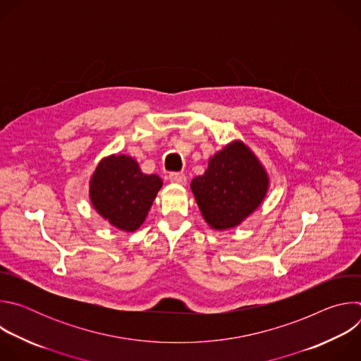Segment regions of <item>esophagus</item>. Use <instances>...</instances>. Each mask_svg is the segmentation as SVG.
I'll list each match as a JSON object with an SVG mask.
<instances>
[{
	"label": "esophagus",
	"mask_w": 361,
	"mask_h": 361,
	"mask_svg": "<svg viewBox=\"0 0 361 361\" xmlns=\"http://www.w3.org/2000/svg\"><path fill=\"white\" fill-rule=\"evenodd\" d=\"M169 178H170L171 183H177V184H185V181H187L185 174H184V173H180V171H173V173H170Z\"/></svg>",
	"instance_id": "34e87169"
}]
</instances>
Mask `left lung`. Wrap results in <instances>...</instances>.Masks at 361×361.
Instances as JSON below:
<instances>
[{
  "instance_id": "8db88e82",
  "label": "left lung",
  "mask_w": 361,
  "mask_h": 361,
  "mask_svg": "<svg viewBox=\"0 0 361 361\" xmlns=\"http://www.w3.org/2000/svg\"><path fill=\"white\" fill-rule=\"evenodd\" d=\"M267 185L266 171L240 141L217 152L205 173L191 181L204 220L217 230L238 226L259 207Z\"/></svg>"
}]
</instances>
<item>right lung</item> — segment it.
Listing matches in <instances>:
<instances>
[{"mask_svg": "<svg viewBox=\"0 0 361 361\" xmlns=\"http://www.w3.org/2000/svg\"><path fill=\"white\" fill-rule=\"evenodd\" d=\"M163 181L156 174H142L137 161L127 156L102 160L90 185L95 210L117 228L137 230L145 220Z\"/></svg>", "mask_w": 361, "mask_h": 361, "instance_id": "1", "label": "right lung"}]
</instances>
